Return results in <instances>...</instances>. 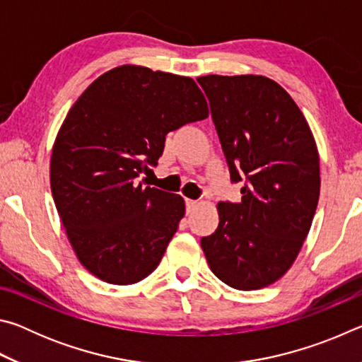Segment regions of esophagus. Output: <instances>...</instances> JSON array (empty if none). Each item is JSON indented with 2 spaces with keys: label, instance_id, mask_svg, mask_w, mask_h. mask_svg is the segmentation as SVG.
I'll use <instances>...</instances> for the list:
<instances>
[{
  "label": "esophagus",
  "instance_id": "obj_1",
  "mask_svg": "<svg viewBox=\"0 0 362 362\" xmlns=\"http://www.w3.org/2000/svg\"><path fill=\"white\" fill-rule=\"evenodd\" d=\"M196 204H198V201H194V199H185V206H187V211H188V212L192 211Z\"/></svg>",
  "mask_w": 362,
  "mask_h": 362
}]
</instances>
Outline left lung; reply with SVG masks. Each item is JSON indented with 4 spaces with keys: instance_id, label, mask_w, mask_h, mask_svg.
Returning <instances> with one entry per match:
<instances>
[{
    "instance_id": "1",
    "label": "left lung",
    "mask_w": 362,
    "mask_h": 362,
    "mask_svg": "<svg viewBox=\"0 0 362 362\" xmlns=\"http://www.w3.org/2000/svg\"><path fill=\"white\" fill-rule=\"evenodd\" d=\"M198 83L231 183L243 182L241 201L218 203V226L201 247L225 284L262 289L291 268L313 222L321 185L313 134L273 79L207 75Z\"/></svg>"
}]
</instances>
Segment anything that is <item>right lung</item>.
<instances>
[{"label":"right lung","mask_w":362,"mask_h":362,"mask_svg":"<svg viewBox=\"0 0 362 362\" xmlns=\"http://www.w3.org/2000/svg\"><path fill=\"white\" fill-rule=\"evenodd\" d=\"M192 78L122 65L70 108L51 158V189L83 267L110 284L148 276L173 240L180 194L137 183L153 173L170 131L207 118Z\"/></svg>","instance_id":"1"}]
</instances>
